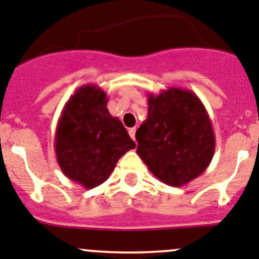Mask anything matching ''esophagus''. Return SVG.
<instances>
[{"label": "esophagus", "instance_id": "34e87169", "mask_svg": "<svg viewBox=\"0 0 259 259\" xmlns=\"http://www.w3.org/2000/svg\"><path fill=\"white\" fill-rule=\"evenodd\" d=\"M135 132H137V129H135V127H132V129H129V135L134 142H135Z\"/></svg>", "mask_w": 259, "mask_h": 259}]
</instances>
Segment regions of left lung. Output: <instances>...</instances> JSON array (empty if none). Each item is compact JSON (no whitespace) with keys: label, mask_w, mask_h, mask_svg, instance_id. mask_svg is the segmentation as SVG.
<instances>
[{"label":"left lung","mask_w":259,"mask_h":259,"mask_svg":"<svg viewBox=\"0 0 259 259\" xmlns=\"http://www.w3.org/2000/svg\"><path fill=\"white\" fill-rule=\"evenodd\" d=\"M137 153L170 187H181L206 170L214 154L208 112L195 93L170 87L148 94V117L135 133Z\"/></svg>","instance_id":"8db88e82"}]
</instances>
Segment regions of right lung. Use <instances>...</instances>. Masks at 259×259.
I'll return each mask as SVG.
<instances>
[{"label":"right lung","instance_id":"1","mask_svg":"<svg viewBox=\"0 0 259 259\" xmlns=\"http://www.w3.org/2000/svg\"><path fill=\"white\" fill-rule=\"evenodd\" d=\"M107 96L87 84L65 105L55 134L60 168L70 180L92 189L105 183L120 157L135 143L117 117L107 110Z\"/></svg>","mask_w":259,"mask_h":259}]
</instances>
